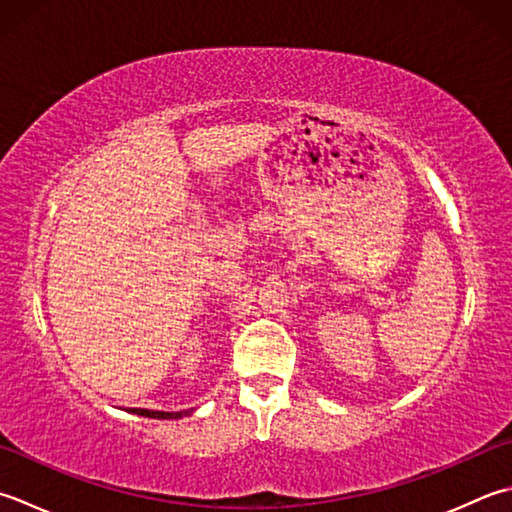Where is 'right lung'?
I'll use <instances>...</instances> for the list:
<instances>
[{
  "instance_id": "right-lung-1",
  "label": "right lung",
  "mask_w": 512,
  "mask_h": 512,
  "mask_svg": "<svg viewBox=\"0 0 512 512\" xmlns=\"http://www.w3.org/2000/svg\"><path fill=\"white\" fill-rule=\"evenodd\" d=\"M130 413L150 417V419H182L193 413V410H179V413H164V410H148V408H130Z\"/></svg>"
}]
</instances>
